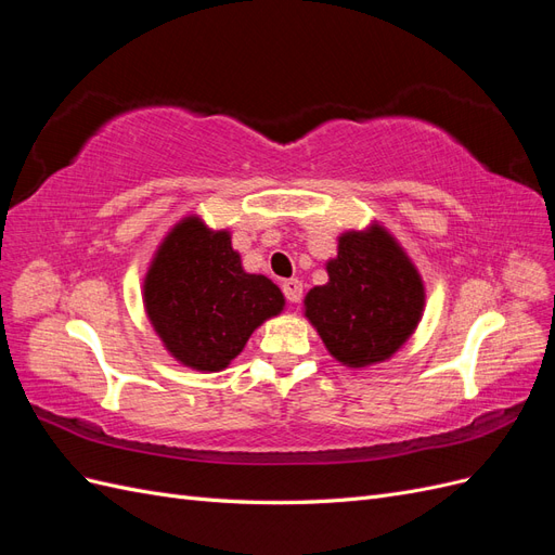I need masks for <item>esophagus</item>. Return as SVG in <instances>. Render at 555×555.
I'll list each match as a JSON object with an SVG mask.
<instances>
[{
    "label": "esophagus",
    "mask_w": 555,
    "mask_h": 555,
    "mask_svg": "<svg viewBox=\"0 0 555 555\" xmlns=\"http://www.w3.org/2000/svg\"><path fill=\"white\" fill-rule=\"evenodd\" d=\"M282 292H284V298H287L289 304H300V298H304V282L296 280V278L284 280Z\"/></svg>",
    "instance_id": "1"
}]
</instances>
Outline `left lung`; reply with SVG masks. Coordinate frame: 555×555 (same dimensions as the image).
I'll use <instances>...</instances> for the list:
<instances>
[{"instance_id": "8db88e82", "label": "left lung", "mask_w": 555, "mask_h": 555, "mask_svg": "<svg viewBox=\"0 0 555 555\" xmlns=\"http://www.w3.org/2000/svg\"><path fill=\"white\" fill-rule=\"evenodd\" d=\"M328 282L306 296V317L326 349L349 367L386 361L408 343L424 312V282L389 231H347Z\"/></svg>"}]
</instances>
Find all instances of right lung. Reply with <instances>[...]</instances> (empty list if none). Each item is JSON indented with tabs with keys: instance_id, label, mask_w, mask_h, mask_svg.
<instances>
[{
	"instance_id": "add662e5",
	"label": "right lung",
	"mask_w": 555,
	"mask_h": 555,
	"mask_svg": "<svg viewBox=\"0 0 555 555\" xmlns=\"http://www.w3.org/2000/svg\"><path fill=\"white\" fill-rule=\"evenodd\" d=\"M143 304L176 361L217 373L241 354L257 326L282 312L284 296L266 275L243 271L229 231L184 217L150 263Z\"/></svg>"
}]
</instances>
